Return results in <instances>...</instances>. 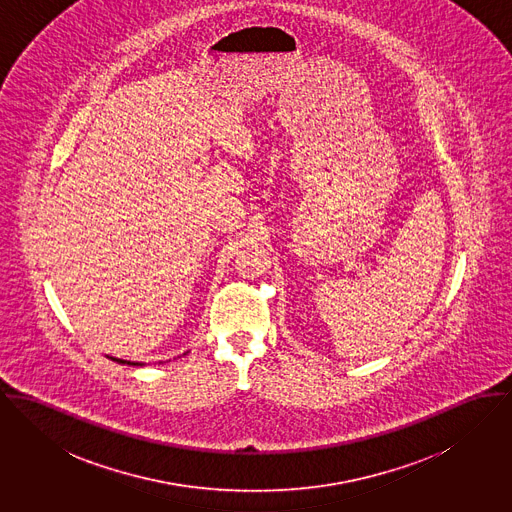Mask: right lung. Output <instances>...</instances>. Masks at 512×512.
Masks as SVG:
<instances>
[{"label":"right lung","instance_id":"obj_1","mask_svg":"<svg viewBox=\"0 0 512 512\" xmlns=\"http://www.w3.org/2000/svg\"><path fill=\"white\" fill-rule=\"evenodd\" d=\"M110 359L121 363V365H135V367H143L145 365V363H139V361H127V359H117V357H110Z\"/></svg>","mask_w":512,"mask_h":512}]
</instances>
